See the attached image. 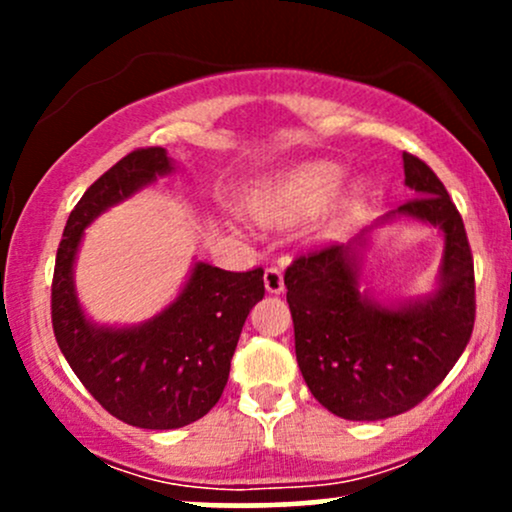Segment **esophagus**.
I'll return each mask as SVG.
<instances>
[{
	"label": "esophagus",
	"instance_id": "34e87169",
	"mask_svg": "<svg viewBox=\"0 0 512 512\" xmlns=\"http://www.w3.org/2000/svg\"><path fill=\"white\" fill-rule=\"evenodd\" d=\"M264 289H267L269 293L284 291V274H281L279 267L264 269Z\"/></svg>",
	"mask_w": 512,
	"mask_h": 512
}]
</instances>
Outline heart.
<instances>
[{
	"instance_id": "b5f03b06",
	"label": "heart",
	"mask_w": 512,
	"mask_h": 512,
	"mask_svg": "<svg viewBox=\"0 0 512 512\" xmlns=\"http://www.w3.org/2000/svg\"><path fill=\"white\" fill-rule=\"evenodd\" d=\"M339 180L342 170L334 163H308L252 199V214L267 226H289L325 207Z\"/></svg>"
}]
</instances>
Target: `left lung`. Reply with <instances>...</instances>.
<instances>
[{
  "instance_id": "8db88e82",
  "label": "left lung",
  "mask_w": 512,
  "mask_h": 512,
  "mask_svg": "<svg viewBox=\"0 0 512 512\" xmlns=\"http://www.w3.org/2000/svg\"><path fill=\"white\" fill-rule=\"evenodd\" d=\"M416 197L385 216H411L445 236L438 289L421 301L380 305L358 289L366 240L303 252L286 267V301L305 385L332 414L380 421L424 402L462 356L477 315L474 260L460 211L438 175L404 151Z\"/></svg>"
}]
</instances>
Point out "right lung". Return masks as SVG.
<instances>
[{
    "mask_svg": "<svg viewBox=\"0 0 512 512\" xmlns=\"http://www.w3.org/2000/svg\"><path fill=\"white\" fill-rule=\"evenodd\" d=\"M170 170L161 146L132 151L105 170L69 214L52 276V330L76 378L115 419L151 431L192 424L219 402L245 317L264 296L262 267L226 272L197 262L154 320L125 330L86 320L72 276L84 228Z\"/></svg>",
    "mask_w": 512,
    "mask_h": 512,
    "instance_id": "add662e5",
    "label": "right lung"
}]
</instances>
